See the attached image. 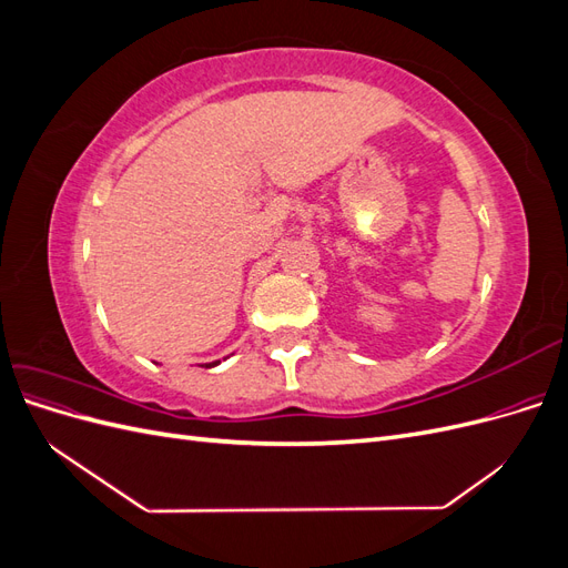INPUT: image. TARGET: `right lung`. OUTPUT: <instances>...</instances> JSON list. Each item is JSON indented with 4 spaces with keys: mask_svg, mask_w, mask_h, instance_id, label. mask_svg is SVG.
<instances>
[{
    "mask_svg": "<svg viewBox=\"0 0 568 568\" xmlns=\"http://www.w3.org/2000/svg\"><path fill=\"white\" fill-rule=\"evenodd\" d=\"M217 363H220V359H217ZM217 363H209V365H205V367H215Z\"/></svg>",
    "mask_w": 568,
    "mask_h": 568,
    "instance_id": "1",
    "label": "right lung"
}]
</instances>
